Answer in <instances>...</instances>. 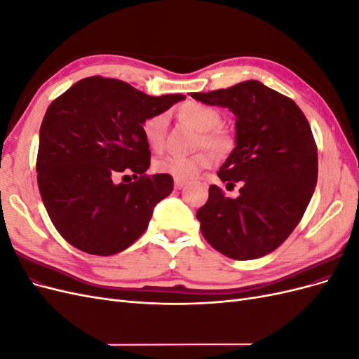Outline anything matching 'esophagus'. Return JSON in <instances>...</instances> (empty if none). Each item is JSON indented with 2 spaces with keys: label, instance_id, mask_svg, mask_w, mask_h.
Masks as SVG:
<instances>
[{
  "label": "esophagus",
  "instance_id": "obj_1",
  "mask_svg": "<svg viewBox=\"0 0 359 359\" xmlns=\"http://www.w3.org/2000/svg\"><path fill=\"white\" fill-rule=\"evenodd\" d=\"M173 184H175V189H177V190H181L182 187H186L187 181H186V180H180V178H175V181H173Z\"/></svg>",
  "mask_w": 359,
  "mask_h": 359
}]
</instances>
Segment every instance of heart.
Masks as SVG:
<instances>
[{
	"mask_svg": "<svg viewBox=\"0 0 359 359\" xmlns=\"http://www.w3.org/2000/svg\"><path fill=\"white\" fill-rule=\"evenodd\" d=\"M182 121L190 124L201 132L199 147H208L215 153H224L231 147V137L217 127L220 126L222 116L210 106L196 102H189L180 107ZM168 128V115L154 114L142 123V135L147 145L151 149L158 151L165 144ZM215 157L210 151H202L194 156H166L156 163L157 170L168 173L180 180H190L198 175L202 169H208L214 165Z\"/></svg>",
	"mask_w": 359,
	"mask_h": 359,
	"instance_id": "obj_1",
	"label": "heart"
}]
</instances>
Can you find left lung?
Segmentation results:
<instances>
[{
	"instance_id": "1",
	"label": "left lung",
	"mask_w": 359,
	"mask_h": 359,
	"mask_svg": "<svg viewBox=\"0 0 359 359\" xmlns=\"http://www.w3.org/2000/svg\"><path fill=\"white\" fill-rule=\"evenodd\" d=\"M190 95L236 116V145L217 175L223 182H243L236 199L210 187L196 212L202 235L235 260L274 252L298 226L318 182V148L306 115L259 81Z\"/></svg>"
}]
</instances>
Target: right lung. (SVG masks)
<instances>
[{
	"instance_id": "obj_1",
	"label": "right lung",
	"mask_w": 359,
	"mask_h": 359,
	"mask_svg": "<svg viewBox=\"0 0 359 359\" xmlns=\"http://www.w3.org/2000/svg\"><path fill=\"white\" fill-rule=\"evenodd\" d=\"M184 99L153 97L93 76L50 103L40 127L37 182L53 226L69 244L111 256L145 232L154 206L172 193L173 178L145 175L151 151L142 123ZM121 172H133L137 181L116 184Z\"/></svg>"
}]
</instances>
